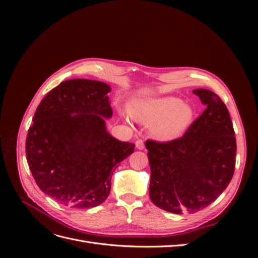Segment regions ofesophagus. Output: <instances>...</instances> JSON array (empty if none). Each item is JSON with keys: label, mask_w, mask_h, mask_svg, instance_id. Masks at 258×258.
Here are the masks:
<instances>
[{"label": "esophagus", "mask_w": 258, "mask_h": 258, "mask_svg": "<svg viewBox=\"0 0 258 258\" xmlns=\"http://www.w3.org/2000/svg\"><path fill=\"white\" fill-rule=\"evenodd\" d=\"M136 147L138 148V150H144V142L142 141V140H138V141L136 142Z\"/></svg>", "instance_id": "obj_1"}]
</instances>
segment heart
I'll return each mask as SVG.
<instances>
[{
	"label": "heart",
	"mask_w": 258,
	"mask_h": 258,
	"mask_svg": "<svg viewBox=\"0 0 258 258\" xmlns=\"http://www.w3.org/2000/svg\"><path fill=\"white\" fill-rule=\"evenodd\" d=\"M130 111L139 121L154 123L152 135L160 141H171L181 137L194 117L192 107L174 97L135 102Z\"/></svg>",
	"instance_id": "1"
}]
</instances>
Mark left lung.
Instances as JSON below:
<instances>
[{
	"instance_id": "8db88e82",
	"label": "left lung",
	"mask_w": 258,
	"mask_h": 258,
	"mask_svg": "<svg viewBox=\"0 0 258 258\" xmlns=\"http://www.w3.org/2000/svg\"><path fill=\"white\" fill-rule=\"evenodd\" d=\"M206 105L182 138L147 140L150 197L170 213H195L208 207L230 183L236 166V137L227 107L208 89L192 91Z\"/></svg>"
}]
</instances>
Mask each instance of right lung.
<instances>
[{"mask_svg": "<svg viewBox=\"0 0 258 258\" xmlns=\"http://www.w3.org/2000/svg\"><path fill=\"white\" fill-rule=\"evenodd\" d=\"M103 82L69 80L50 90L29 128L26 154L37 186L59 204L76 209L102 204L120 161L135 144L106 131L113 115Z\"/></svg>", "mask_w": 258, "mask_h": 258, "instance_id": "obj_1", "label": "right lung"}]
</instances>
